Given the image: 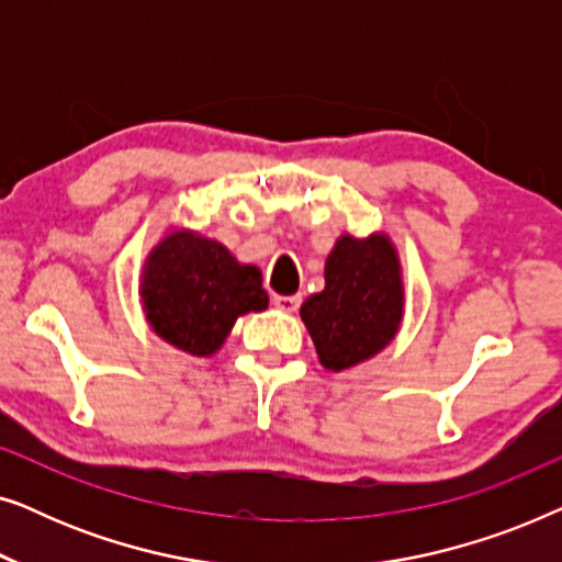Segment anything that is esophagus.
Wrapping results in <instances>:
<instances>
[{
  "label": "esophagus",
  "mask_w": 562,
  "mask_h": 562,
  "mask_svg": "<svg viewBox=\"0 0 562 562\" xmlns=\"http://www.w3.org/2000/svg\"><path fill=\"white\" fill-rule=\"evenodd\" d=\"M273 304L279 306L281 312L294 314V312L299 310V304H302V296H299V294H291V296H281V294H276V296H273Z\"/></svg>",
  "instance_id": "34e87169"
}]
</instances>
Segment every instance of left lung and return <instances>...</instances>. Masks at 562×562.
Here are the masks:
<instances>
[{
    "instance_id": "obj_1",
    "label": "left lung",
    "mask_w": 562,
    "mask_h": 562,
    "mask_svg": "<svg viewBox=\"0 0 562 562\" xmlns=\"http://www.w3.org/2000/svg\"><path fill=\"white\" fill-rule=\"evenodd\" d=\"M402 310V279L391 243L381 235L368 240L345 235L325 263V291L306 299L302 319L322 366L345 371L386 348Z\"/></svg>"
}]
</instances>
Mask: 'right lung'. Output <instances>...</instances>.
<instances>
[{
  "label": "right lung",
  "mask_w": 562,
  "mask_h": 562,
  "mask_svg": "<svg viewBox=\"0 0 562 562\" xmlns=\"http://www.w3.org/2000/svg\"><path fill=\"white\" fill-rule=\"evenodd\" d=\"M150 327L189 356H212L235 319L268 306L263 273L240 266L225 245L191 233L166 237L143 276Z\"/></svg>",
  "instance_id": "1"
}]
</instances>
